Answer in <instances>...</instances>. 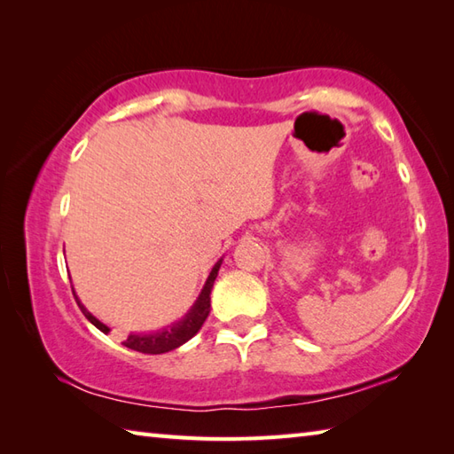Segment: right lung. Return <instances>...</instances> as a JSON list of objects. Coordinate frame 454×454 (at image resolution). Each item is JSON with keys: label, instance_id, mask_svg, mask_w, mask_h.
I'll use <instances>...</instances> for the list:
<instances>
[{"label": "right lung", "instance_id": "right-lung-1", "mask_svg": "<svg viewBox=\"0 0 454 454\" xmlns=\"http://www.w3.org/2000/svg\"><path fill=\"white\" fill-rule=\"evenodd\" d=\"M220 265H222V259H218L216 265L212 267V271L207 278L205 286H202V291L195 301V304L191 306V310L185 316H183L179 322H173L171 325L161 327V330H158V332L130 333L127 340L122 341V345L129 347V349L140 351V353L160 355V353H168V351L177 349V347H181L183 343H187L192 335H197V332L200 330L202 324H205L207 316L210 312V291H212V285H215V281H216ZM72 291H74V288H72ZM74 296H75V302H78L83 316L88 317V320L95 327H98V330H101L103 333H109L111 327L107 324H103L101 320H98V317H95L88 310V308L82 304V301L78 298V294H75V291H74Z\"/></svg>", "mask_w": 454, "mask_h": 454}]
</instances>
